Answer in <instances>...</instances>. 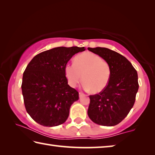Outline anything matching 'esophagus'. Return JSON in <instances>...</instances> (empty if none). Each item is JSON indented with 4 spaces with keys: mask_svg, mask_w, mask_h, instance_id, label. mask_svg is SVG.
Returning a JSON list of instances; mask_svg holds the SVG:
<instances>
[{
    "mask_svg": "<svg viewBox=\"0 0 155 155\" xmlns=\"http://www.w3.org/2000/svg\"><path fill=\"white\" fill-rule=\"evenodd\" d=\"M84 95H85V94H84L82 93V92H81V91H80V92H79V97H80V98H81V96H83Z\"/></svg>",
    "mask_w": 155,
    "mask_h": 155,
    "instance_id": "obj_1",
    "label": "esophagus"
}]
</instances>
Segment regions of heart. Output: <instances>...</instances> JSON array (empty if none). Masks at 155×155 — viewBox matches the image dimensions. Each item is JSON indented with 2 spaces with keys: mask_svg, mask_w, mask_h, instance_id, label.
I'll list each match as a JSON object with an SVG mask.
<instances>
[{
  "mask_svg": "<svg viewBox=\"0 0 155 155\" xmlns=\"http://www.w3.org/2000/svg\"><path fill=\"white\" fill-rule=\"evenodd\" d=\"M65 74L71 87H76L83 78V87L96 94L101 92L108 85L111 70L105 60L98 54L87 52L75 57L74 64L65 65Z\"/></svg>",
  "mask_w": 155,
  "mask_h": 155,
  "instance_id": "1",
  "label": "heart"
}]
</instances>
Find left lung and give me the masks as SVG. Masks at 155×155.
Segmentation results:
<instances>
[{
  "instance_id": "obj_1",
  "label": "left lung",
  "mask_w": 155,
  "mask_h": 155,
  "mask_svg": "<svg viewBox=\"0 0 155 155\" xmlns=\"http://www.w3.org/2000/svg\"><path fill=\"white\" fill-rule=\"evenodd\" d=\"M110 65L111 78L108 85L98 94L90 95L87 114L91 121L107 127L117 125L134 105L139 89L136 70L128 60L107 48H87Z\"/></svg>"
}]
</instances>
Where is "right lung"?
<instances>
[{"label":"right lung","mask_w":155,"mask_h":155,"mask_svg":"<svg viewBox=\"0 0 155 155\" xmlns=\"http://www.w3.org/2000/svg\"><path fill=\"white\" fill-rule=\"evenodd\" d=\"M85 47H57L39 53L23 73L22 91L26 110L44 127L64 123L78 92L68 84L65 67L72 57Z\"/></svg>","instance_id":"obj_1"}]
</instances>
